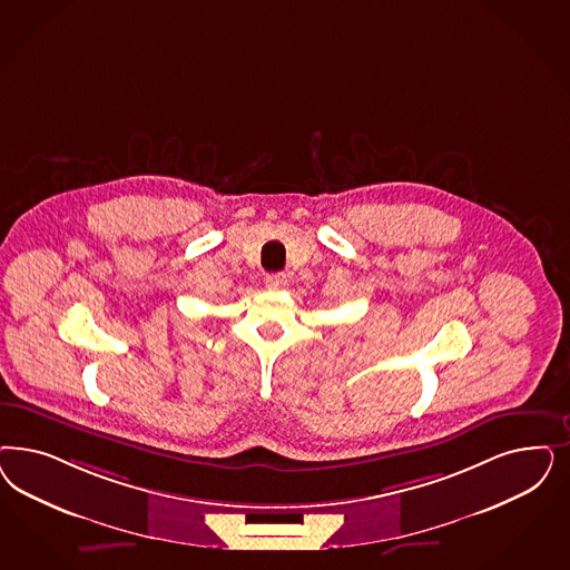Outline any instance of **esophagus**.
Returning a JSON list of instances; mask_svg holds the SVG:
<instances>
[{"label": "esophagus", "mask_w": 570, "mask_h": 570, "mask_svg": "<svg viewBox=\"0 0 570 570\" xmlns=\"http://www.w3.org/2000/svg\"><path fill=\"white\" fill-rule=\"evenodd\" d=\"M266 287L268 289H285L287 287V276L285 275H268L266 276Z\"/></svg>", "instance_id": "1"}]
</instances>
